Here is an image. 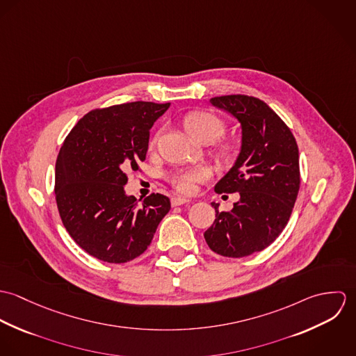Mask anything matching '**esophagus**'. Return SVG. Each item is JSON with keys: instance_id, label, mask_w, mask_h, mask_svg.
I'll use <instances>...</instances> for the list:
<instances>
[{"instance_id": "1", "label": "esophagus", "mask_w": 356, "mask_h": 356, "mask_svg": "<svg viewBox=\"0 0 356 356\" xmlns=\"http://www.w3.org/2000/svg\"><path fill=\"white\" fill-rule=\"evenodd\" d=\"M191 202H192L191 199H185V197H172V199H171V204H172V207L182 205V204H189Z\"/></svg>"}]
</instances>
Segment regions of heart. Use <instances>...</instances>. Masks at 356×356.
I'll use <instances>...</instances> for the list:
<instances>
[{"mask_svg": "<svg viewBox=\"0 0 356 356\" xmlns=\"http://www.w3.org/2000/svg\"><path fill=\"white\" fill-rule=\"evenodd\" d=\"M184 124L188 133L195 140L203 144L213 143L225 131V123L218 116L209 112H192L186 115ZM156 140H157V136H154L151 143L152 147L156 144ZM220 149H222V154L226 157H230L233 153V148L229 144H225ZM208 178H209V171L205 167H195L191 170L178 171L172 174L171 184L175 186L177 191L182 193H192L197 182H203Z\"/></svg>", "mask_w": 356, "mask_h": 356, "instance_id": "obj_1", "label": "heart"}]
</instances>
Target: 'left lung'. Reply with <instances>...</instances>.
I'll return each instance as SVG.
<instances>
[{
    "mask_svg": "<svg viewBox=\"0 0 356 356\" xmlns=\"http://www.w3.org/2000/svg\"><path fill=\"white\" fill-rule=\"evenodd\" d=\"M209 102L241 124V149L216 193H240L230 212H219L204 238L215 254L244 257L267 248L286 226L300 188L299 148L289 127L256 97L232 95Z\"/></svg>",
    "mask_w": 356,
    "mask_h": 356,
    "instance_id": "1",
    "label": "left lung"
}]
</instances>
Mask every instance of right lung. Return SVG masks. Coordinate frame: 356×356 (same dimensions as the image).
<instances>
[{
	"label": "right lung",
	"instance_id": "add662e5",
	"mask_svg": "<svg viewBox=\"0 0 356 356\" xmlns=\"http://www.w3.org/2000/svg\"><path fill=\"white\" fill-rule=\"evenodd\" d=\"M168 106L136 102L95 109L60 148L54 178L60 218L72 240L102 261L126 263L144 254L171 208L160 193L140 204L124 192L126 172L145 160L149 130Z\"/></svg>",
	"mask_w": 356,
	"mask_h": 356
}]
</instances>
